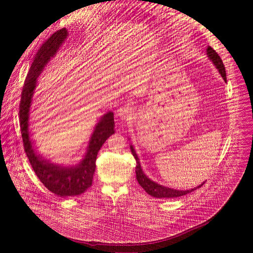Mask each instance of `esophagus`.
<instances>
[{"label": "esophagus", "instance_id": "obj_1", "mask_svg": "<svg viewBox=\"0 0 253 253\" xmlns=\"http://www.w3.org/2000/svg\"><path fill=\"white\" fill-rule=\"evenodd\" d=\"M133 112H134L133 108L130 105H124V106H121L117 110V116L121 120H125V119L131 117Z\"/></svg>", "mask_w": 253, "mask_h": 253}]
</instances>
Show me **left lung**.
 Listing matches in <instances>:
<instances>
[{"mask_svg":"<svg viewBox=\"0 0 253 253\" xmlns=\"http://www.w3.org/2000/svg\"><path fill=\"white\" fill-rule=\"evenodd\" d=\"M207 52V56L208 58L213 62V64L216 66V68H217V70L219 71L220 75L222 76V78L224 79V81L226 82V72H225V67L223 65V62L221 60V58L219 57V55L216 53L214 51L213 48H211L210 46L207 48L206 50ZM131 148V152L133 154V156L135 157L136 159V179L138 183L141 185V187L145 190L149 195L153 196V197H156V198H174V197H180V196H183V195H186L194 190H196L197 188L201 187L205 182H203L201 185L195 187V188H192V189H189V190H176V189H172V188H168V187H165V186H162L154 181H152V180H150L145 174H144V172L142 171V168H141V165H140V162H139V158L133 148V146L131 145L130 146Z\"/></svg>","mask_w":253,"mask_h":253,"instance_id":"left-lung-1","label":"left lung"}]
</instances>
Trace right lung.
Here are the masks:
<instances>
[{
	"label": "right lung",
	"mask_w": 253,
	"mask_h": 253,
	"mask_svg": "<svg viewBox=\"0 0 253 253\" xmlns=\"http://www.w3.org/2000/svg\"><path fill=\"white\" fill-rule=\"evenodd\" d=\"M67 36V29L58 30L44 42L36 54L24 83L19 111L23 145L31 166L45 187L60 197L80 195L92 185L97 154L105 141L115 132L114 114L113 112H108L96 125L89 142L87 153L84 159L76 166L64 167L53 164L36 154L29 132V114L32 97L37 84V78L51 58L56 55Z\"/></svg>",
	"instance_id": "add662e5"
}]
</instances>
